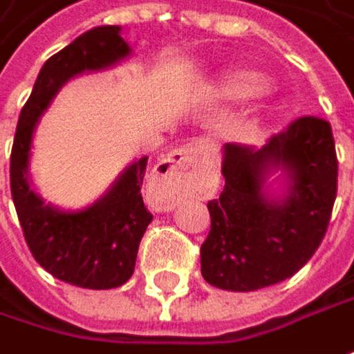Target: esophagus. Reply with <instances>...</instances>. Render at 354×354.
I'll list each match as a JSON object with an SVG mask.
<instances>
[{"instance_id":"obj_1","label":"esophagus","mask_w":354,"mask_h":354,"mask_svg":"<svg viewBox=\"0 0 354 354\" xmlns=\"http://www.w3.org/2000/svg\"><path fill=\"white\" fill-rule=\"evenodd\" d=\"M205 149L201 145H185L181 149H175L159 163L155 171V185L169 187L177 195L191 187L193 175L201 163Z\"/></svg>"}]
</instances>
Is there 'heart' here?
<instances>
[{"label":"heart","instance_id":"b5f03b06","mask_svg":"<svg viewBox=\"0 0 354 354\" xmlns=\"http://www.w3.org/2000/svg\"><path fill=\"white\" fill-rule=\"evenodd\" d=\"M271 87L269 80L251 69H239L229 73L221 81V93L223 97L231 99V101H249V99L261 97L263 93H267Z\"/></svg>","mask_w":354,"mask_h":354}]
</instances>
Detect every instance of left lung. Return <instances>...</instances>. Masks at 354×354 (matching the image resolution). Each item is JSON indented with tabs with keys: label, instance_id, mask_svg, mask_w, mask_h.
<instances>
[{
	"label": "left lung",
	"instance_id": "obj_1",
	"mask_svg": "<svg viewBox=\"0 0 354 354\" xmlns=\"http://www.w3.org/2000/svg\"><path fill=\"white\" fill-rule=\"evenodd\" d=\"M221 171L225 189L207 205L205 281L249 292L292 277L319 249L337 197L330 125L299 117L261 149L225 143ZM273 174L281 179L279 189Z\"/></svg>",
	"mask_w": 354,
	"mask_h": 354
}]
</instances>
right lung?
<instances>
[{"instance_id":"right-lung-1","label":"right lung","mask_w":354,"mask_h":354,"mask_svg":"<svg viewBox=\"0 0 354 354\" xmlns=\"http://www.w3.org/2000/svg\"><path fill=\"white\" fill-rule=\"evenodd\" d=\"M129 55L121 27L99 26L49 57L19 113L11 149V197L31 255L55 279L83 289H115L131 279L139 243L153 219L141 197L147 157L125 167L95 203L69 211L45 203L31 185V143L39 117L67 81L109 69Z\"/></svg>"}]
</instances>
